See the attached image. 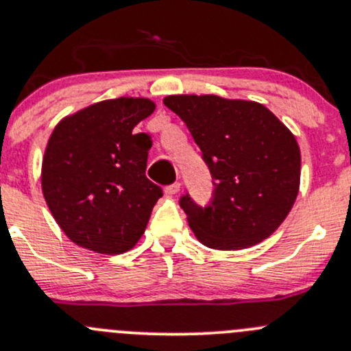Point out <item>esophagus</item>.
Listing matches in <instances>:
<instances>
[{"label":"esophagus","instance_id":"esophagus-1","mask_svg":"<svg viewBox=\"0 0 351 351\" xmlns=\"http://www.w3.org/2000/svg\"><path fill=\"white\" fill-rule=\"evenodd\" d=\"M180 190H182V183H173V185L165 186V193L168 195V197H173V195L180 193Z\"/></svg>","mask_w":351,"mask_h":351}]
</instances>
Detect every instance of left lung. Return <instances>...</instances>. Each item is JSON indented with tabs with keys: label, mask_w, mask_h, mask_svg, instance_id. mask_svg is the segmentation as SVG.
Returning <instances> with one entry per match:
<instances>
[{
	"label": "left lung",
	"mask_w": 351,
	"mask_h": 351,
	"mask_svg": "<svg viewBox=\"0 0 351 351\" xmlns=\"http://www.w3.org/2000/svg\"><path fill=\"white\" fill-rule=\"evenodd\" d=\"M212 173L206 208L182 197L188 225L210 249L241 250L265 241L296 202L301 151L296 138L265 106L220 95H168Z\"/></svg>",
	"instance_id": "obj_1"
}]
</instances>
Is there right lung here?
Returning <instances> with one entry per match:
<instances>
[{"label":"right lung","instance_id":"1","mask_svg":"<svg viewBox=\"0 0 351 351\" xmlns=\"http://www.w3.org/2000/svg\"><path fill=\"white\" fill-rule=\"evenodd\" d=\"M154 109L146 97L109 99L65 116L50 134L42 161L43 197L79 247L116 256L145 234L163 191L146 178L149 136L132 129Z\"/></svg>","mask_w":351,"mask_h":351}]
</instances>
